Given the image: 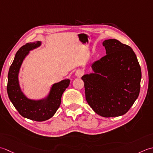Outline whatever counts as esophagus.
<instances>
[{
	"mask_svg": "<svg viewBox=\"0 0 153 153\" xmlns=\"http://www.w3.org/2000/svg\"><path fill=\"white\" fill-rule=\"evenodd\" d=\"M83 73H83V71H82V70L79 69V70H77V71H76L75 75H76V76H78V77H80L82 75Z\"/></svg>",
	"mask_w": 153,
	"mask_h": 153,
	"instance_id": "34e87169",
	"label": "esophagus"
}]
</instances>
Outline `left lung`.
<instances>
[{"mask_svg":"<svg viewBox=\"0 0 153 153\" xmlns=\"http://www.w3.org/2000/svg\"><path fill=\"white\" fill-rule=\"evenodd\" d=\"M102 44L106 55L92 65L94 73L82 76L86 100L100 116L118 117L126 114L138 98L141 67L129 45L115 39Z\"/></svg>","mask_w":153,"mask_h":153,"instance_id":"obj_1","label":"left lung"}]
</instances>
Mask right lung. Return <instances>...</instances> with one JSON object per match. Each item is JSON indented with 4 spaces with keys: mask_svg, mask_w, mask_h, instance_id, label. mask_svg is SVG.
<instances>
[{
    "mask_svg": "<svg viewBox=\"0 0 153 153\" xmlns=\"http://www.w3.org/2000/svg\"><path fill=\"white\" fill-rule=\"evenodd\" d=\"M41 44L39 41L27 43L19 49L9 68L7 84L8 97L15 108L22 116L36 121L48 120L54 116L60 106L63 93L70 84L69 79L53 84L48 96L38 100L29 99L24 95L18 80L20 68L30 51L38 48Z\"/></svg>",
    "mask_w": 153,
    "mask_h": 153,
    "instance_id": "obj_1",
    "label": "right lung"
}]
</instances>
